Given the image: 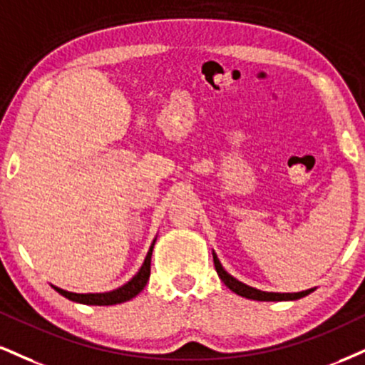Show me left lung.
<instances>
[{"label":"left lung","instance_id":"left-lung-1","mask_svg":"<svg viewBox=\"0 0 365 365\" xmlns=\"http://www.w3.org/2000/svg\"><path fill=\"white\" fill-rule=\"evenodd\" d=\"M212 258H214V267H216V272L219 275V279L226 284V287H230L232 292H236L238 296L247 297V299H253V301H296L301 299V297L308 296L314 291V289H308V291L302 292H265L260 291V289H255L252 285H247L243 282H240L238 279L232 277L231 274H227L225 270V267L221 265L219 262L217 255L212 252Z\"/></svg>","mask_w":365,"mask_h":365}]
</instances>
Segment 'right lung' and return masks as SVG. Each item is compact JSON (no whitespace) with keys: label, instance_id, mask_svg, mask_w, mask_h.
<instances>
[{"label":"right lung","instance_id":"obj_1","mask_svg":"<svg viewBox=\"0 0 365 365\" xmlns=\"http://www.w3.org/2000/svg\"><path fill=\"white\" fill-rule=\"evenodd\" d=\"M156 238L153 240L151 247H149V252L144 258V263L140 265V269L138 274L134 275L129 282H125L122 287L113 289L110 292H90V294H78V292H69L64 291V289L52 287L56 289L61 296H64L66 299L73 301V302H80V304H90V306H112V304H120V302H125L133 297L138 296V294L143 291L144 285L148 284L149 275H151V255H153V248H155Z\"/></svg>","mask_w":365,"mask_h":365}]
</instances>
